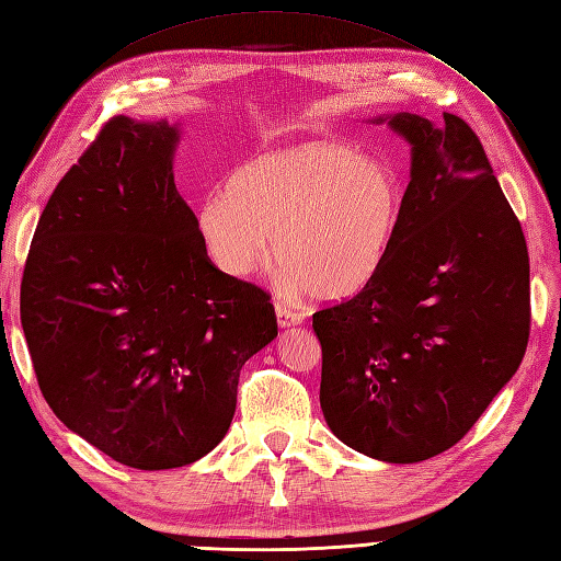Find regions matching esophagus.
<instances>
[{"mask_svg":"<svg viewBox=\"0 0 561 561\" xmlns=\"http://www.w3.org/2000/svg\"><path fill=\"white\" fill-rule=\"evenodd\" d=\"M274 313H277V325L279 328H294V325H301V313L291 311V308L282 306V304H274Z\"/></svg>","mask_w":561,"mask_h":561,"instance_id":"1","label":"esophagus"}]
</instances>
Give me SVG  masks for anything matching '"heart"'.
Instances as JSON below:
<instances>
[{"label":"heart","mask_w":561,"mask_h":561,"mask_svg":"<svg viewBox=\"0 0 561 561\" xmlns=\"http://www.w3.org/2000/svg\"><path fill=\"white\" fill-rule=\"evenodd\" d=\"M402 205V181L386 159L301 141L238 165L226 193L199 202L195 229L226 277H250L272 253L289 294L340 304L383 270Z\"/></svg>","instance_id":"heart-1"}]
</instances>
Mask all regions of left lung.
I'll return each instance as SVG.
<instances>
[{"label":"left lung","mask_w":561,"mask_h":561,"mask_svg":"<svg viewBox=\"0 0 561 561\" xmlns=\"http://www.w3.org/2000/svg\"><path fill=\"white\" fill-rule=\"evenodd\" d=\"M410 145V185L383 270L313 316L320 408L342 444L383 462L456 446L523 362L528 248L478 135L458 115H376Z\"/></svg>","instance_id":"8db88e82"}]
</instances>
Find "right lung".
Instances as JSON below:
<instances>
[{"mask_svg": "<svg viewBox=\"0 0 561 561\" xmlns=\"http://www.w3.org/2000/svg\"><path fill=\"white\" fill-rule=\"evenodd\" d=\"M181 135V123L113 117L47 199L21 282L43 398L137 470L207 456L243 364L277 337L270 296L202 250L173 175Z\"/></svg>", "mask_w": 561, "mask_h": 561, "instance_id": "1", "label": "right lung"}]
</instances>
